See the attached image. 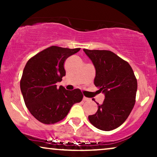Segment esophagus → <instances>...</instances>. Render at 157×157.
I'll list each match as a JSON object with an SVG mask.
<instances>
[{
    "label": "esophagus",
    "instance_id": "1",
    "mask_svg": "<svg viewBox=\"0 0 157 157\" xmlns=\"http://www.w3.org/2000/svg\"><path fill=\"white\" fill-rule=\"evenodd\" d=\"M83 100H84V101H89L90 99H89V98H88V97H83Z\"/></svg>",
    "mask_w": 157,
    "mask_h": 157
}]
</instances>
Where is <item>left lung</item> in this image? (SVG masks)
I'll return each instance as SVG.
<instances>
[{
  "mask_svg": "<svg viewBox=\"0 0 157 157\" xmlns=\"http://www.w3.org/2000/svg\"><path fill=\"white\" fill-rule=\"evenodd\" d=\"M92 61L96 76L94 85L105 94L102 105L89 120L97 128L111 131L127 120L135 102L137 80L127 61L109 50L83 49Z\"/></svg>",
  "mask_w": 157,
  "mask_h": 157,
  "instance_id": "1",
  "label": "left lung"
}]
</instances>
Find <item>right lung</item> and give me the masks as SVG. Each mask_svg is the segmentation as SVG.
Here are the masks:
<instances>
[{
	"label": "right lung",
	"mask_w": 157,
	"mask_h": 157,
	"mask_svg": "<svg viewBox=\"0 0 157 157\" xmlns=\"http://www.w3.org/2000/svg\"><path fill=\"white\" fill-rule=\"evenodd\" d=\"M80 48L52 46L31 57L21 77V90L27 109L38 121L55 124L67 116L71 106L82 100L79 89L68 91L57 82L66 75L64 62Z\"/></svg>",
	"instance_id": "1"
}]
</instances>
